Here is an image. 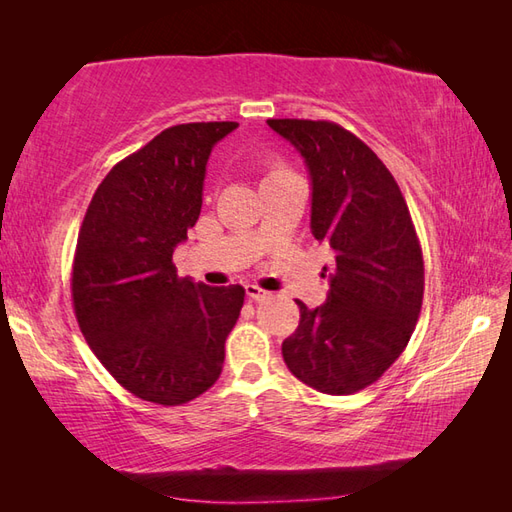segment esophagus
<instances>
[{
    "mask_svg": "<svg viewBox=\"0 0 512 512\" xmlns=\"http://www.w3.org/2000/svg\"><path fill=\"white\" fill-rule=\"evenodd\" d=\"M246 295L253 299V301H264L270 292H266L264 288H259V286H255V284H248L246 286Z\"/></svg>",
    "mask_w": 512,
    "mask_h": 512,
    "instance_id": "esophagus-1",
    "label": "esophagus"
}]
</instances>
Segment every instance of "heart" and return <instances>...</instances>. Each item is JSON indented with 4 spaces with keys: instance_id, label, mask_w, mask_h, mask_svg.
I'll return each instance as SVG.
<instances>
[{
    "instance_id": "heart-1",
    "label": "heart",
    "mask_w": 512,
    "mask_h": 512,
    "mask_svg": "<svg viewBox=\"0 0 512 512\" xmlns=\"http://www.w3.org/2000/svg\"><path fill=\"white\" fill-rule=\"evenodd\" d=\"M286 173H290V171H288V167H284V165H281V162H277V165H273V167H270V171H268V176H266V178H277V176H286Z\"/></svg>"
}]
</instances>
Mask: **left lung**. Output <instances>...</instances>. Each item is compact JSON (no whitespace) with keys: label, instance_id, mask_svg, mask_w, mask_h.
<instances>
[{"label":"left lung","instance_id":"left-lung-1","mask_svg":"<svg viewBox=\"0 0 512 512\" xmlns=\"http://www.w3.org/2000/svg\"><path fill=\"white\" fill-rule=\"evenodd\" d=\"M312 178V235L334 250L323 306L297 301L281 343L288 369L323 394L376 383L405 350L422 308L424 262L398 182L361 138L330 121L270 118ZM328 270V268H323Z\"/></svg>","mask_w":512,"mask_h":512}]
</instances>
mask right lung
<instances>
[{
  "mask_svg": "<svg viewBox=\"0 0 512 512\" xmlns=\"http://www.w3.org/2000/svg\"><path fill=\"white\" fill-rule=\"evenodd\" d=\"M237 123H184L112 167L83 217L72 303L90 350L129 394L176 407L222 374L242 286L178 277L173 248L202 209L206 160Z\"/></svg>",
  "mask_w": 512,
  "mask_h": 512,
  "instance_id": "add662e5",
  "label": "right lung"
}]
</instances>
